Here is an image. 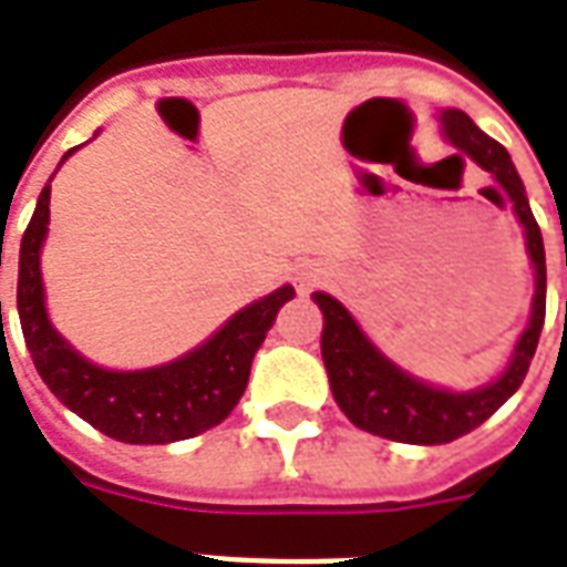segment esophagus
I'll return each instance as SVG.
<instances>
[{"mask_svg":"<svg viewBox=\"0 0 567 567\" xmlns=\"http://www.w3.org/2000/svg\"><path fill=\"white\" fill-rule=\"evenodd\" d=\"M319 279H321V272L312 270V267H309V270H300L297 272V291H309V288L319 282Z\"/></svg>","mask_w":567,"mask_h":567,"instance_id":"esophagus-1","label":"esophagus"}]
</instances>
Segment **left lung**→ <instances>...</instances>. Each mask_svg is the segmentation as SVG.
<instances>
[{"label":"left lung","mask_w":567,"mask_h":567,"mask_svg":"<svg viewBox=\"0 0 567 567\" xmlns=\"http://www.w3.org/2000/svg\"><path fill=\"white\" fill-rule=\"evenodd\" d=\"M446 140L462 148L471 161L498 178L504 194L511 197L513 212L525 227V246L528 258L535 264V300H532V321L513 349L507 370L492 385L476 392L452 394L425 382L413 380L410 373L398 370L389 358L377 352L361 333L355 319L328 295H312L324 312V331H321V358L328 368L333 401L340 404L352 425L370 431L377 437L398 440V443H419V446H437L452 443L462 434L486 422L519 385H523L528 364L535 358L544 316H547V258H544V239L537 227L528 197H525L523 178L513 166L511 154L501 142L488 140L471 117L458 109H446L440 115ZM498 194V187H488ZM501 197V194H498Z\"/></svg>","instance_id":"left-lung-1"}]
</instances>
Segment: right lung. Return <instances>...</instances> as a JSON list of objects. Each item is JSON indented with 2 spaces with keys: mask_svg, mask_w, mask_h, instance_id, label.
<instances>
[{
  "mask_svg": "<svg viewBox=\"0 0 567 567\" xmlns=\"http://www.w3.org/2000/svg\"><path fill=\"white\" fill-rule=\"evenodd\" d=\"M72 151H66V157ZM48 206L51 185H44L23 230L18 270L20 328L44 385L72 413L121 443H175L221 425L246 392L251 358L272 328L276 312L295 297V288L282 285L279 291L236 312L212 340L173 364L133 373L103 370L84 361L51 328L44 312L39 251L48 234Z\"/></svg>",
  "mask_w": 567,
  "mask_h": 567,
  "instance_id": "right-lung-1",
  "label": "right lung"
}]
</instances>
